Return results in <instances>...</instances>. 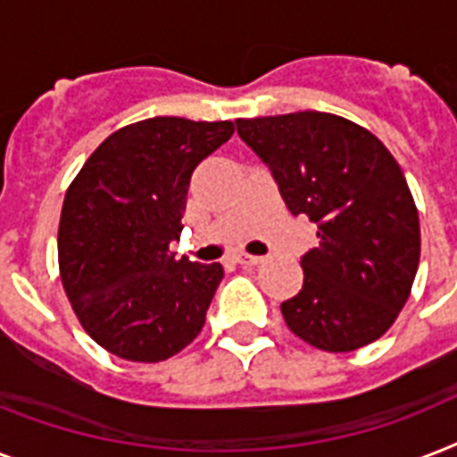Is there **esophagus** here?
Segmentation results:
<instances>
[{"label": "esophagus", "mask_w": 457, "mask_h": 457, "mask_svg": "<svg viewBox=\"0 0 457 457\" xmlns=\"http://www.w3.org/2000/svg\"><path fill=\"white\" fill-rule=\"evenodd\" d=\"M237 263L244 265V268H251V265L263 263V258H261V256H251V253H237Z\"/></svg>", "instance_id": "obj_1"}]
</instances>
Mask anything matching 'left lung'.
<instances>
[{
	"label": "left lung",
	"instance_id": "left-lung-1",
	"mask_svg": "<svg viewBox=\"0 0 457 457\" xmlns=\"http://www.w3.org/2000/svg\"><path fill=\"white\" fill-rule=\"evenodd\" d=\"M237 132L270 168L294 215L318 225L303 287L279 305L305 344L346 353L379 339L411 296L420 218L401 165L346 118L299 111L239 118Z\"/></svg>",
	"mask_w": 457,
	"mask_h": 457
}]
</instances>
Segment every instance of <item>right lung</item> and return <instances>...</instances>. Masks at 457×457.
Here are the masks:
<instances>
[{
	"label": "right lung",
	"instance_id": "1",
	"mask_svg": "<svg viewBox=\"0 0 457 457\" xmlns=\"http://www.w3.org/2000/svg\"><path fill=\"white\" fill-rule=\"evenodd\" d=\"M232 120L158 116L104 139L61 208L59 270L82 329L109 353L158 362L199 337L222 265L175 258L194 168Z\"/></svg>",
	"mask_w": 457,
	"mask_h": 457
}]
</instances>
